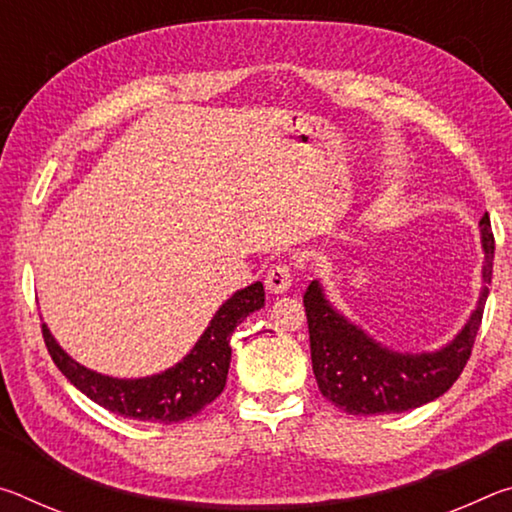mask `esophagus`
<instances>
[{"label": "esophagus", "mask_w": 512, "mask_h": 512, "mask_svg": "<svg viewBox=\"0 0 512 512\" xmlns=\"http://www.w3.org/2000/svg\"><path fill=\"white\" fill-rule=\"evenodd\" d=\"M293 277H296V271H293L289 264H284V262L273 264L266 273V289L271 293L289 291L293 284Z\"/></svg>", "instance_id": "esophagus-1"}]
</instances>
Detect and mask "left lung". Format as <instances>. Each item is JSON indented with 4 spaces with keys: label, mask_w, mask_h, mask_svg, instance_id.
Instances as JSON below:
<instances>
[{
    "label": "left lung",
    "mask_w": 512,
    "mask_h": 512,
    "mask_svg": "<svg viewBox=\"0 0 512 512\" xmlns=\"http://www.w3.org/2000/svg\"><path fill=\"white\" fill-rule=\"evenodd\" d=\"M481 244L485 253L483 282L492 280L495 237L490 216L481 219ZM488 287L481 289L479 305L456 339L436 352H395L363 332L339 314L325 298L320 282L314 280L305 291L309 323L311 366L320 393L350 415H381L418 409L447 393L461 377L472 354L476 332L481 327Z\"/></svg>",
    "instance_id": "8db88e82"
}]
</instances>
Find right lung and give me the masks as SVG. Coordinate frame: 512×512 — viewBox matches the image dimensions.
Masks as SVG:
<instances>
[{
	"label": "right lung",
	"instance_id": "add662e5",
	"mask_svg": "<svg viewBox=\"0 0 512 512\" xmlns=\"http://www.w3.org/2000/svg\"><path fill=\"white\" fill-rule=\"evenodd\" d=\"M262 307V282L237 291L219 307L210 327L183 361L160 375L142 379H117L81 366L60 348L47 325H42V339L58 370L92 402L124 418L173 424L192 418L221 395L232 357L230 336L246 316Z\"/></svg>",
	"mask_w": 512,
	"mask_h": 512
}]
</instances>
